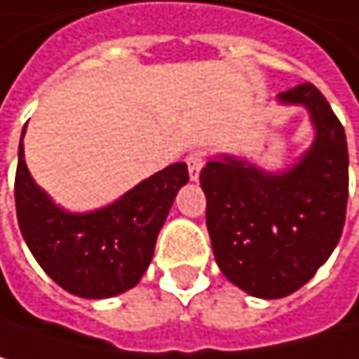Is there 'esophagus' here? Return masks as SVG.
I'll use <instances>...</instances> for the list:
<instances>
[{
  "instance_id": "1",
  "label": "esophagus",
  "mask_w": 359,
  "mask_h": 359,
  "mask_svg": "<svg viewBox=\"0 0 359 359\" xmlns=\"http://www.w3.org/2000/svg\"><path fill=\"white\" fill-rule=\"evenodd\" d=\"M187 168H189V178H191V181H198L200 172L204 168V155L202 153H191L187 157Z\"/></svg>"
}]
</instances>
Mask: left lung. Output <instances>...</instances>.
Instances as JSON below:
<instances>
[{
    "instance_id": "8db88e82",
    "label": "left lung",
    "mask_w": 359,
    "mask_h": 359,
    "mask_svg": "<svg viewBox=\"0 0 359 359\" xmlns=\"http://www.w3.org/2000/svg\"><path fill=\"white\" fill-rule=\"evenodd\" d=\"M305 107L311 147L288 168L217 155L202 168L206 225L223 276L257 299H282L305 286L337 248L347 212L349 155L343 123L313 83L278 96Z\"/></svg>"
}]
</instances>
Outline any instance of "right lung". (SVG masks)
<instances>
[{
	"label": "right lung",
	"instance_id": "obj_1",
	"mask_svg": "<svg viewBox=\"0 0 359 359\" xmlns=\"http://www.w3.org/2000/svg\"><path fill=\"white\" fill-rule=\"evenodd\" d=\"M22 138L25 130L14 198L20 233L35 261L60 288L81 299H109L134 288L153 259L178 189L189 181L187 163L155 172L109 206L69 212L33 181Z\"/></svg>",
	"mask_w": 359,
	"mask_h": 359
}]
</instances>
